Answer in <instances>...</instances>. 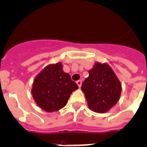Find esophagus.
Masks as SVG:
<instances>
[{
  "mask_svg": "<svg viewBox=\"0 0 147 147\" xmlns=\"http://www.w3.org/2000/svg\"><path fill=\"white\" fill-rule=\"evenodd\" d=\"M76 84L78 85L79 88H80L81 86H82V80H78V81H76Z\"/></svg>",
  "mask_w": 147,
  "mask_h": 147,
  "instance_id": "esophagus-1",
  "label": "esophagus"
}]
</instances>
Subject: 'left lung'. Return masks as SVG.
<instances>
[{"instance_id": "left-lung-1", "label": "left lung", "mask_w": 147, "mask_h": 147, "mask_svg": "<svg viewBox=\"0 0 147 147\" xmlns=\"http://www.w3.org/2000/svg\"><path fill=\"white\" fill-rule=\"evenodd\" d=\"M81 89L88 106L94 112L104 113L115 106L122 92V84L107 63L95 62Z\"/></svg>"}]
</instances>
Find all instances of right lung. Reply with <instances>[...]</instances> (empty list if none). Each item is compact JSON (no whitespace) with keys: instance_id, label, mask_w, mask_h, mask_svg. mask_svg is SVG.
I'll list each match as a JSON object with an SVG mask.
<instances>
[{"instance_id":"obj_1","label":"right lung","mask_w":147,"mask_h":147,"mask_svg":"<svg viewBox=\"0 0 147 147\" xmlns=\"http://www.w3.org/2000/svg\"><path fill=\"white\" fill-rule=\"evenodd\" d=\"M78 86L64 72L61 63L47 65L34 80L31 93L34 100L46 112H54L63 108Z\"/></svg>"}]
</instances>
